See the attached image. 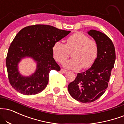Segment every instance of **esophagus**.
Listing matches in <instances>:
<instances>
[{
	"label": "esophagus",
	"mask_w": 124,
	"mask_h": 124,
	"mask_svg": "<svg viewBox=\"0 0 124 124\" xmlns=\"http://www.w3.org/2000/svg\"><path fill=\"white\" fill-rule=\"evenodd\" d=\"M61 71L62 73H66L68 72V71L66 70H65V69H62L61 70Z\"/></svg>",
	"instance_id": "1"
}]
</instances>
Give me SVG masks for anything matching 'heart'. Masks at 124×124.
I'll return each mask as SVG.
<instances>
[{"label":"heart","instance_id":"1","mask_svg":"<svg viewBox=\"0 0 124 124\" xmlns=\"http://www.w3.org/2000/svg\"><path fill=\"white\" fill-rule=\"evenodd\" d=\"M53 57L57 62L63 63L71 53L73 58L64 62V68L71 70H79L81 68L91 67L96 59L98 47L96 43L89 40L87 36L81 32L69 37L66 44L57 41L52 48Z\"/></svg>","mask_w":124,"mask_h":124}]
</instances>
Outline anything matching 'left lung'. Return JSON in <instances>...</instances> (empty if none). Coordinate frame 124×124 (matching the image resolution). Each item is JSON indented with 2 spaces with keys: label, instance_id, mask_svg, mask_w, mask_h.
<instances>
[{
  "label": "left lung",
  "instance_id": "8db88e82",
  "mask_svg": "<svg viewBox=\"0 0 124 124\" xmlns=\"http://www.w3.org/2000/svg\"><path fill=\"white\" fill-rule=\"evenodd\" d=\"M87 33L98 45L96 59L89 69L77 74L68 86L71 96L82 103L93 102L105 93L116 61L114 44L107 35L93 29Z\"/></svg>",
  "mask_w": 124,
  "mask_h": 124
}]
</instances>
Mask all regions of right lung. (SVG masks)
<instances>
[{
    "instance_id": "obj_1",
    "label": "right lung",
    "mask_w": 124,
    "mask_h": 124,
    "mask_svg": "<svg viewBox=\"0 0 124 124\" xmlns=\"http://www.w3.org/2000/svg\"><path fill=\"white\" fill-rule=\"evenodd\" d=\"M70 33L46 25H32L21 30L12 41L6 60L8 80L13 88L26 95L43 91L48 83L50 71L61 69L53 58L54 44ZM26 57L37 63L35 72L29 76L22 75L19 70V63Z\"/></svg>"
}]
</instances>
